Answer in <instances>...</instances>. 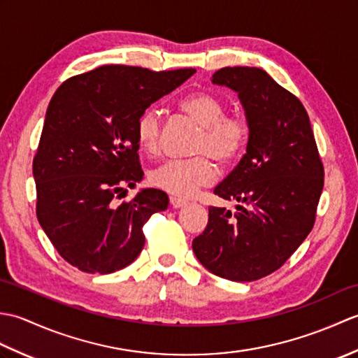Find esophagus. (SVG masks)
<instances>
[{"mask_svg": "<svg viewBox=\"0 0 358 358\" xmlns=\"http://www.w3.org/2000/svg\"><path fill=\"white\" fill-rule=\"evenodd\" d=\"M186 203H187V201L183 200V199H180V196H171V204H172V208H175V209L183 208Z\"/></svg>", "mask_w": 358, "mask_h": 358, "instance_id": "1", "label": "esophagus"}]
</instances>
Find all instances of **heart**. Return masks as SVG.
Returning a JSON list of instances; mask_svg holds the SVG:
<instances>
[{"mask_svg":"<svg viewBox=\"0 0 358 358\" xmlns=\"http://www.w3.org/2000/svg\"><path fill=\"white\" fill-rule=\"evenodd\" d=\"M178 110L200 126L194 154L189 159H171L149 173V181L173 196H192L199 189L217 180L214 162L229 167L245 154L250 138V123L245 113H226V103L212 92H192L178 101ZM162 120L155 109L140 113L135 123L136 143L143 152L154 154L158 148Z\"/></svg>","mask_w":358,"mask_h":358,"instance_id":"1","label":"heart"}]
</instances>
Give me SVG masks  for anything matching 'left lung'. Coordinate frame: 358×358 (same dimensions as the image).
I'll return each instance as SVG.
<instances>
[{"mask_svg": "<svg viewBox=\"0 0 358 358\" xmlns=\"http://www.w3.org/2000/svg\"><path fill=\"white\" fill-rule=\"evenodd\" d=\"M212 83L238 92L250 123L245 157L215 194L237 210L209 208L192 249L215 275L254 281L275 272L313 231L324 185L305 106L258 67H223Z\"/></svg>", "mask_w": 358, "mask_h": 358, "instance_id": "8db88e82", "label": "left lung"}]
</instances>
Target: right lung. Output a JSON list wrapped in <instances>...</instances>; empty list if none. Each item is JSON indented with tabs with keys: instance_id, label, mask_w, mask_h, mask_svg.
Here are the masks:
<instances>
[{
	"instance_id": "right-lung-1",
	"label": "right lung",
	"mask_w": 358,
	"mask_h": 358,
	"mask_svg": "<svg viewBox=\"0 0 358 358\" xmlns=\"http://www.w3.org/2000/svg\"><path fill=\"white\" fill-rule=\"evenodd\" d=\"M192 73L109 64L75 75L53 94L34 157L36 218L73 268L110 273L140 255L144 223L169 199L143 189L115 201L143 178L136 118Z\"/></svg>"
}]
</instances>
